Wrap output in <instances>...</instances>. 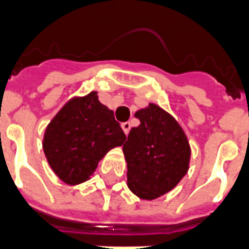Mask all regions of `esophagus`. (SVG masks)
I'll return each instance as SVG.
<instances>
[{"instance_id":"34e87169","label":"esophagus","mask_w":249,"mask_h":249,"mask_svg":"<svg viewBox=\"0 0 249 249\" xmlns=\"http://www.w3.org/2000/svg\"><path fill=\"white\" fill-rule=\"evenodd\" d=\"M130 126H132V125H130L129 121H125V123H123V124H121V128H123V130H124V133H125V134L129 133Z\"/></svg>"}]
</instances>
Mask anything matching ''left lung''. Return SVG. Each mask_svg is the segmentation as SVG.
<instances>
[{"mask_svg": "<svg viewBox=\"0 0 249 249\" xmlns=\"http://www.w3.org/2000/svg\"><path fill=\"white\" fill-rule=\"evenodd\" d=\"M134 116L140 125L130 129L123 145L128 187L141 199H156L186 176L190 145L179 124L156 104H149Z\"/></svg>", "mask_w": 249, "mask_h": 249, "instance_id": "8db88e82", "label": "left lung"}]
</instances>
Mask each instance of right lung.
<instances>
[{"label":"right lung","instance_id":"right-lung-1","mask_svg":"<svg viewBox=\"0 0 249 249\" xmlns=\"http://www.w3.org/2000/svg\"><path fill=\"white\" fill-rule=\"evenodd\" d=\"M126 136L97 92L70 100L47 126L43 150L51 169L68 185L89 179L106 153Z\"/></svg>","mask_w":249,"mask_h":249}]
</instances>
